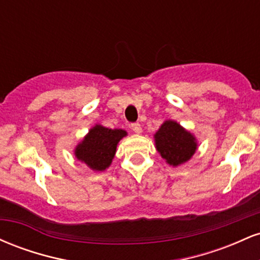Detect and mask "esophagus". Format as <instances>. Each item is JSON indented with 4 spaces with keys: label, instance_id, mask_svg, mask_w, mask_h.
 Returning <instances> with one entry per match:
<instances>
[{
    "label": "esophagus",
    "instance_id": "esophagus-1",
    "mask_svg": "<svg viewBox=\"0 0 260 260\" xmlns=\"http://www.w3.org/2000/svg\"><path fill=\"white\" fill-rule=\"evenodd\" d=\"M131 128H132V131L134 133H137V134L142 133V126H140L139 123H132L131 124Z\"/></svg>",
    "mask_w": 260,
    "mask_h": 260
}]
</instances>
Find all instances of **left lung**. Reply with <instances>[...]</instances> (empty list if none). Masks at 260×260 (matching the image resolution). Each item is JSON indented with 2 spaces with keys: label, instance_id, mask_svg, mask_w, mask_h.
I'll return each instance as SVG.
<instances>
[{
  "label": "left lung",
  "instance_id": "left-lung-1",
  "mask_svg": "<svg viewBox=\"0 0 260 260\" xmlns=\"http://www.w3.org/2000/svg\"><path fill=\"white\" fill-rule=\"evenodd\" d=\"M154 142L157 153L172 168L189 161L198 149L194 134L175 120L164 121L154 134Z\"/></svg>",
  "mask_w": 260,
  "mask_h": 260
}]
</instances>
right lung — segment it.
<instances>
[{
	"label": "right lung",
	"instance_id": "obj_1",
	"mask_svg": "<svg viewBox=\"0 0 260 260\" xmlns=\"http://www.w3.org/2000/svg\"><path fill=\"white\" fill-rule=\"evenodd\" d=\"M127 132L121 128H107L96 123L74 148L77 160L85 164L95 172H103L110 168L115 157L117 145Z\"/></svg>",
	"mask_w": 260,
	"mask_h": 260
}]
</instances>
